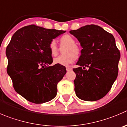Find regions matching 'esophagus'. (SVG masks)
I'll use <instances>...</instances> for the list:
<instances>
[{"label": "esophagus", "mask_w": 127, "mask_h": 127, "mask_svg": "<svg viewBox=\"0 0 127 127\" xmlns=\"http://www.w3.org/2000/svg\"><path fill=\"white\" fill-rule=\"evenodd\" d=\"M66 70H67V71H69L70 70H72V68L70 67H66Z\"/></svg>", "instance_id": "obj_1"}]
</instances>
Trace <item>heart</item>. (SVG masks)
<instances>
[{
    "mask_svg": "<svg viewBox=\"0 0 127 127\" xmlns=\"http://www.w3.org/2000/svg\"><path fill=\"white\" fill-rule=\"evenodd\" d=\"M74 38L69 35H65L60 38V44L62 47H65L63 49L64 54L58 57L54 60L55 64L63 66H67L73 63L78 58L81 54V49L77 45ZM49 51L52 56H56L59 53V49L55 40H52L49 46Z\"/></svg>",
    "mask_w": 127,
    "mask_h": 127,
    "instance_id": "b5f03b06",
    "label": "heart"
}]
</instances>
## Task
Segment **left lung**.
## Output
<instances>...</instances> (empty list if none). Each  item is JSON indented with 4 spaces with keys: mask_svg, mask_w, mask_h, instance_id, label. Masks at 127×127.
Instances as JSON below:
<instances>
[{
    "mask_svg": "<svg viewBox=\"0 0 127 127\" xmlns=\"http://www.w3.org/2000/svg\"><path fill=\"white\" fill-rule=\"evenodd\" d=\"M70 33L79 41L82 49L73 68V82L77 97L96 101L105 96L117 78L120 51L113 35L101 27L87 25Z\"/></svg>",
    "mask_w": 127,
    "mask_h": 127,
    "instance_id": "8db88e82",
    "label": "left lung"
}]
</instances>
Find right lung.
Returning a JSON list of instances; mask_svg holds the SVG:
<instances>
[{
    "label": "right lung",
    "instance_id": "obj_1",
    "mask_svg": "<svg viewBox=\"0 0 127 127\" xmlns=\"http://www.w3.org/2000/svg\"><path fill=\"white\" fill-rule=\"evenodd\" d=\"M65 32L31 25L19 29L12 37L5 52L7 73L16 92L27 100L40 104L56 96L57 84L67 70L63 65H51L49 46Z\"/></svg>",
    "mask_w": 127,
    "mask_h": 127
}]
</instances>
